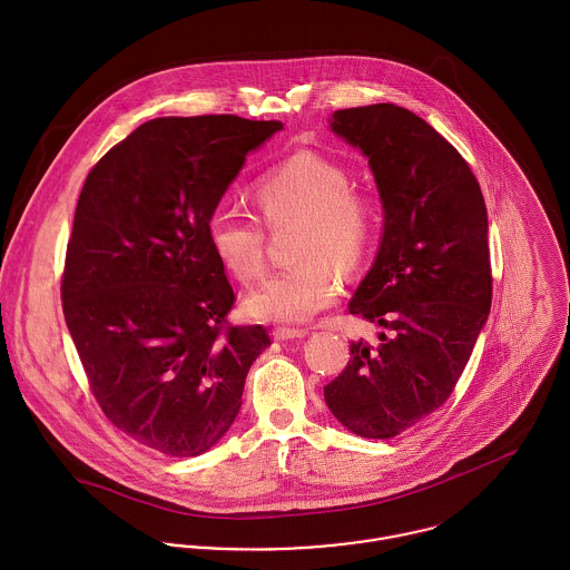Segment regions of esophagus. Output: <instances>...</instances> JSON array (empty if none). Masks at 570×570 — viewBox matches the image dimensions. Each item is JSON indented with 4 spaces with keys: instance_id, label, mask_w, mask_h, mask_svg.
I'll return each instance as SVG.
<instances>
[{
    "instance_id": "obj_1",
    "label": "esophagus",
    "mask_w": 570,
    "mask_h": 570,
    "mask_svg": "<svg viewBox=\"0 0 570 570\" xmlns=\"http://www.w3.org/2000/svg\"><path fill=\"white\" fill-rule=\"evenodd\" d=\"M272 335H274V340L283 342V340H298V337H305V335H307V331H305V328H289V326H276V328L272 331Z\"/></svg>"
}]
</instances>
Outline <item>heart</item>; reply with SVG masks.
Segmentation results:
<instances>
[{"label": "heart", "mask_w": 570, "mask_h": 570, "mask_svg": "<svg viewBox=\"0 0 570 570\" xmlns=\"http://www.w3.org/2000/svg\"><path fill=\"white\" fill-rule=\"evenodd\" d=\"M344 166L318 154L301 151L276 164L254 186V202L269 228L301 224L296 265L269 274L245 307L269 323H307L337 298L331 272L353 274L366 258L375 233V202L351 188ZM208 237L219 261L242 281L252 283L265 267V233L261 224L233 208L208 219Z\"/></svg>", "instance_id": "b5f03b06"}]
</instances>
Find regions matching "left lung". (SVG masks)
Masks as SVG:
<instances>
[{"instance_id":"obj_1","label":"left lung","mask_w":570,"mask_h":570,"mask_svg":"<svg viewBox=\"0 0 570 570\" xmlns=\"http://www.w3.org/2000/svg\"><path fill=\"white\" fill-rule=\"evenodd\" d=\"M328 122L380 190L382 244L348 312L384 331L351 342L325 402L353 434L391 439L448 402L488 323V208L470 164L404 107L340 109Z\"/></svg>"}]
</instances>
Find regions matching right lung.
I'll return each instance as SVG.
<instances>
[{
	"instance_id": "add662e5",
	"label": "right lung",
	"mask_w": 570,
	"mask_h": 570,
	"mask_svg": "<svg viewBox=\"0 0 570 570\" xmlns=\"http://www.w3.org/2000/svg\"><path fill=\"white\" fill-rule=\"evenodd\" d=\"M283 129L156 118L89 170L61 281L63 316L105 416L166 456H199L239 414L267 328L228 325L235 292L208 219L245 156Z\"/></svg>"
}]
</instances>
